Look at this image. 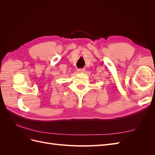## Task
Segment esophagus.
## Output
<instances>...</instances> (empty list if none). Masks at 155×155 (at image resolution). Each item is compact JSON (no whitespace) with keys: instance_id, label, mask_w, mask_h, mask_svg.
<instances>
[{"instance_id":"34e87169","label":"esophagus","mask_w":155,"mask_h":155,"mask_svg":"<svg viewBox=\"0 0 155 155\" xmlns=\"http://www.w3.org/2000/svg\"><path fill=\"white\" fill-rule=\"evenodd\" d=\"M77 71L78 72H85V68H79L77 70Z\"/></svg>"}]
</instances>
